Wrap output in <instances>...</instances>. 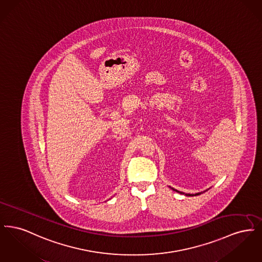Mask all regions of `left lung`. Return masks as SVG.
I'll return each instance as SVG.
<instances>
[{
  "label": "left lung",
  "mask_w": 262,
  "mask_h": 262,
  "mask_svg": "<svg viewBox=\"0 0 262 262\" xmlns=\"http://www.w3.org/2000/svg\"><path fill=\"white\" fill-rule=\"evenodd\" d=\"M173 190L174 191H177V192H179V193H183V194H185V195H187V196H194V195H200L202 193V191L201 192H198V193H194V194H190V193H185V192H182V191H180V190H177V189H174L173 187H171ZM204 192V191H203Z\"/></svg>",
  "instance_id": "8db88e82"
}]
</instances>
